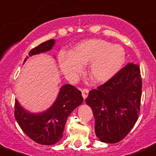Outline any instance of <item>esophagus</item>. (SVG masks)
I'll return each instance as SVG.
<instances>
[{"label":"esophagus","mask_w":156,"mask_h":156,"mask_svg":"<svg viewBox=\"0 0 156 156\" xmlns=\"http://www.w3.org/2000/svg\"><path fill=\"white\" fill-rule=\"evenodd\" d=\"M88 94H89V90H88L87 89H83V90H82V96H83V98L84 100L87 98Z\"/></svg>","instance_id":"1"}]
</instances>
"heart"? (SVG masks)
I'll list each match as a JSON object with an SVG mask.
<instances>
[{
  "label": "heart",
  "instance_id": "obj_1",
  "mask_svg": "<svg viewBox=\"0 0 156 156\" xmlns=\"http://www.w3.org/2000/svg\"><path fill=\"white\" fill-rule=\"evenodd\" d=\"M59 66L65 77L71 81L82 73L89 63L88 74L96 83H104L122 69L126 51L119 44L92 38L76 44L70 52H60Z\"/></svg>",
  "mask_w": 156,
  "mask_h": 156
}]
</instances>
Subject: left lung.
<instances>
[{
	"label": "left lung",
	"mask_w": 156,
	"mask_h": 156,
	"mask_svg": "<svg viewBox=\"0 0 156 156\" xmlns=\"http://www.w3.org/2000/svg\"><path fill=\"white\" fill-rule=\"evenodd\" d=\"M141 96L140 67L133 63L89 92L85 101L93 111L95 131L101 142L115 144L130 132L138 119Z\"/></svg>",
	"instance_id": "obj_1"
}]
</instances>
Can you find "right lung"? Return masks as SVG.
Here are the masks:
<instances>
[{
	"mask_svg": "<svg viewBox=\"0 0 156 156\" xmlns=\"http://www.w3.org/2000/svg\"><path fill=\"white\" fill-rule=\"evenodd\" d=\"M55 43V39L42 42L29 52V56L49 51ZM28 58L26 56L24 63ZM83 101L80 90L71 84H65L60 89L55 101L42 113H30L16 100L14 116L20 128L30 138L39 144L52 145L61 139L68 116Z\"/></svg>",
	"mask_w": 156,
	"mask_h": 156,
	"instance_id": "right-lung-1",
	"label": "right lung"
}]
</instances>
